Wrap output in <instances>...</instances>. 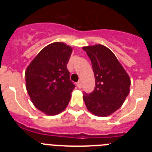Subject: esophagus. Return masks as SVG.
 Wrapping results in <instances>:
<instances>
[{"instance_id": "esophagus-1", "label": "esophagus", "mask_w": 152, "mask_h": 152, "mask_svg": "<svg viewBox=\"0 0 152 152\" xmlns=\"http://www.w3.org/2000/svg\"><path fill=\"white\" fill-rule=\"evenodd\" d=\"M77 87L78 88H81V82H80V81H78V82H77Z\"/></svg>"}]
</instances>
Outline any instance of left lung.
Returning a JSON list of instances; mask_svg holds the SVG:
<instances>
[{
    "label": "left lung",
    "mask_w": 152,
    "mask_h": 152,
    "mask_svg": "<svg viewBox=\"0 0 152 152\" xmlns=\"http://www.w3.org/2000/svg\"><path fill=\"white\" fill-rule=\"evenodd\" d=\"M91 61L95 88L83 99L88 110L98 116H110L123 105L129 94V76L111 50L103 45L83 47Z\"/></svg>",
    "instance_id": "8db88e82"
}]
</instances>
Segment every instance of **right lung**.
<instances>
[{
    "label": "right lung",
    "mask_w": 152,
    "mask_h": 152,
    "mask_svg": "<svg viewBox=\"0 0 152 152\" xmlns=\"http://www.w3.org/2000/svg\"><path fill=\"white\" fill-rule=\"evenodd\" d=\"M72 49L62 42H53L42 49L25 72L26 87L39 110L56 115L66 108L75 85L67 68Z\"/></svg>",
    "instance_id": "add662e5"
}]
</instances>
